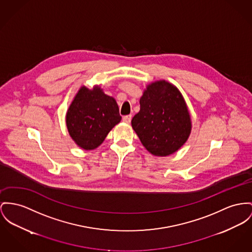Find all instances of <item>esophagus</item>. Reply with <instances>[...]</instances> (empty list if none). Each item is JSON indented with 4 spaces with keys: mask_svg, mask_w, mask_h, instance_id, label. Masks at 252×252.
<instances>
[{
    "mask_svg": "<svg viewBox=\"0 0 252 252\" xmlns=\"http://www.w3.org/2000/svg\"><path fill=\"white\" fill-rule=\"evenodd\" d=\"M122 119H123V121L126 122V123H130V122H131V119H132V116H131V115L125 116V117H123Z\"/></svg>",
    "mask_w": 252,
    "mask_h": 252,
    "instance_id": "1",
    "label": "esophagus"
}]
</instances>
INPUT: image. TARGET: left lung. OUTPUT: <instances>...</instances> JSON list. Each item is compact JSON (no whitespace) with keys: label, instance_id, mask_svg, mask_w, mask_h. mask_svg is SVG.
I'll return each mask as SVG.
<instances>
[{"label":"left lung","instance_id":"8db88e82","mask_svg":"<svg viewBox=\"0 0 252 252\" xmlns=\"http://www.w3.org/2000/svg\"><path fill=\"white\" fill-rule=\"evenodd\" d=\"M139 104L132 126L143 146L159 157L179 150L190 134L191 121L178 89L165 81L148 85Z\"/></svg>","mask_w":252,"mask_h":252}]
</instances>
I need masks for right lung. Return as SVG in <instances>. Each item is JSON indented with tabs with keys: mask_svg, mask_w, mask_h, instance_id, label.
<instances>
[{
	"mask_svg": "<svg viewBox=\"0 0 252 252\" xmlns=\"http://www.w3.org/2000/svg\"><path fill=\"white\" fill-rule=\"evenodd\" d=\"M118 103L100 88L82 87L67 110L68 133L85 150L98 147L108 133L120 122Z\"/></svg>",
	"mask_w": 252,
	"mask_h": 252,
	"instance_id": "1",
	"label": "right lung"
}]
</instances>
